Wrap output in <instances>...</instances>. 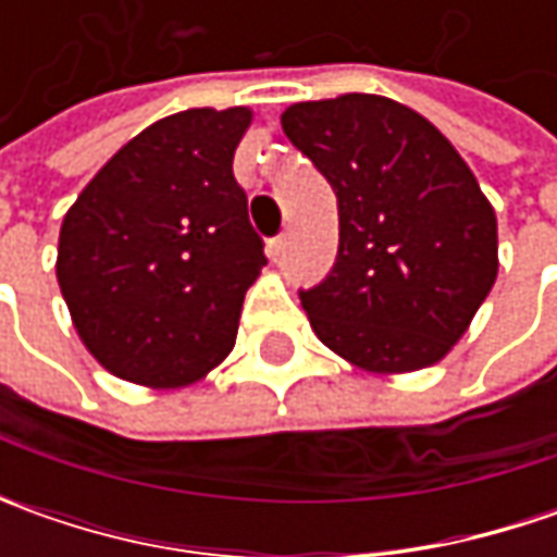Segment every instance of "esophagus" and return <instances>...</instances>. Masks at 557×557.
<instances>
[{
  "instance_id": "esophagus-1",
  "label": "esophagus",
  "mask_w": 557,
  "mask_h": 557,
  "mask_svg": "<svg viewBox=\"0 0 557 557\" xmlns=\"http://www.w3.org/2000/svg\"><path fill=\"white\" fill-rule=\"evenodd\" d=\"M285 247H288V235H278V238H272L267 247L269 257H272V260H278V257L285 253Z\"/></svg>"
}]
</instances>
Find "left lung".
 <instances>
[{
  "label": "left lung",
  "instance_id": "obj_1",
  "mask_svg": "<svg viewBox=\"0 0 557 557\" xmlns=\"http://www.w3.org/2000/svg\"><path fill=\"white\" fill-rule=\"evenodd\" d=\"M282 129L337 195L334 267L300 290L312 332L366 372L440 362L499 272L496 213L468 163L384 96L300 101Z\"/></svg>",
  "mask_w": 557,
  "mask_h": 557
}]
</instances>
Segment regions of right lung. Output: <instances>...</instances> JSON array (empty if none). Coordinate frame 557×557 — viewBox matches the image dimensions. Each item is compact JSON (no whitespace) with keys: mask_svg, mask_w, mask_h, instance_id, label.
Listing matches in <instances>:
<instances>
[{"mask_svg":"<svg viewBox=\"0 0 557 557\" xmlns=\"http://www.w3.org/2000/svg\"><path fill=\"white\" fill-rule=\"evenodd\" d=\"M247 108H188L129 139L58 238V285L89 354L145 387H185L235 347L267 267L232 173Z\"/></svg>","mask_w":557,"mask_h":557,"instance_id":"1","label":"right lung"}]
</instances>
